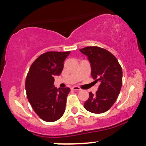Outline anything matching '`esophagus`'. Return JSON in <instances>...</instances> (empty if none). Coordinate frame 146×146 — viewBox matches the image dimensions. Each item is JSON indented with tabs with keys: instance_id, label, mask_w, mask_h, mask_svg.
Segmentation results:
<instances>
[{
	"instance_id": "1",
	"label": "esophagus",
	"mask_w": 146,
	"mask_h": 146,
	"mask_svg": "<svg viewBox=\"0 0 146 146\" xmlns=\"http://www.w3.org/2000/svg\"><path fill=\"white\" fill-rule=\"evenodd\" d=\"M71 89L73 90H75V91H79V90H81V89L79 87H78V86H73V87H72Z\"/></svg>"
}]
</instances>
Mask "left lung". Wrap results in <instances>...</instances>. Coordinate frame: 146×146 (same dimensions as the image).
<instances>
[{
	"mask_svg": "<svg viewBox=\"0 0 146 146\" xmlns=\"http://www.w3.org/2000/svg\"><path fill=\"white\" fill-rule=\"evenodd\" d=\"M79 51L88 56L92 77L100 82L96 93H89L84 108L93 113H102L110 109L120 93L123 84L122 67L116 58L104 48L87 46Z\"/></svg>",
	"mask_w": 146,
	"mask_h": 146,
	"instance_id": "1",
	"label": "left lung"
}]
</instances>
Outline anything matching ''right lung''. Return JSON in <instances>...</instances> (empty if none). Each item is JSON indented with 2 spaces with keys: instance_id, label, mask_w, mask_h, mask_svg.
<instances>
[{
  "instance_id": "right-lung-1",
  "label": "right lung",
  "mask_w": 146,
  "mask_h": 146,
  "mask_svg": "<svg viewBox=\"0 0 146 146\" xmlns=\"http://www.w3.org/2000/svg\"><path fill=\"white\" fill-rule=\"evenodd\" d=\"M70 51H48L40 55L33 62L26 79L27 98L40 118L54 122L63 115L69 88L55 87L54 76H59L63 62Z\"/></svg>"
}]
</instances>
